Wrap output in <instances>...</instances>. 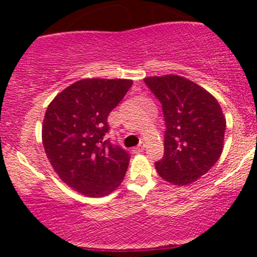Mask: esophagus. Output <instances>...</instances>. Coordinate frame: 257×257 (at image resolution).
Returning a JSON list of instances; mask_svg holds the SVG:
<instances>
[{
	"label": "esophagus",
	"mask_w": 257,
	"mask_h": 257,
	"mask_svg": "<svg viewBox=\"0 0 257 257\" xmlns=\"http://www.w3.org/2000/svg\"><path fill=\"white\" fill-rule=\"evenodd\" d=\"M144 150V144L141 143L138 145V147L133 148V153H136V154H138V153H142Z\"/></svg>",
	"instance_id": "esophagus-1"
}]
</instances>
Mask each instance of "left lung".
I'll return each mask as SVG.
<instances>
[{"mask_svg":"<svg viewBox=\"0 0 257 257\" xmlns=\"http://www.w3.org/2000/svg\"><path fill=\"white\" fill-rule=\"evenodd\" d=\"M144 82L162 103L167 125L164 157L155 169L173 185H189L221 155L226 128L221 107L211 93L177 74L147 77Z\"/></svg>","mask_w":257,"mask_h":257,"instance_id":"left-lung-1","label":"left lung"}]
</instances>
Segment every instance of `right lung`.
<instances>
[{"label":"right lung","instance_id":"1","mask_svg":"<svg viewBox=\"0 0 257 257\" xmlns=\"http://www.w3.org/2000/svg\"><path fill=\"white\" fill-rule=\"evenodd\" d=\"M133 84L132 79L85 78L49 103L42 143L52 168L69 188L90 198L113 193L123 181L129 154L104 141L107 118Z\"/></svg>","mask_w":257,"mask_h":257}]
</instances>
